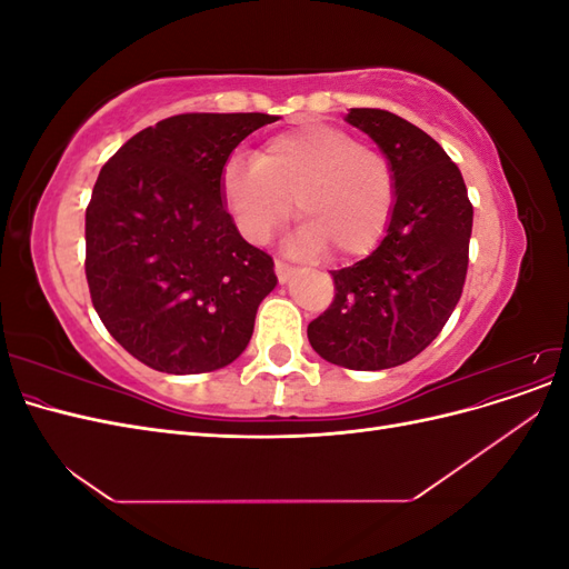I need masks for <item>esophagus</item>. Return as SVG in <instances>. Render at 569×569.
Listing matches in <instances>:
<instances>
[{
	"label": "esophagus",
	"instance_id": "1",
	"mask_svg": "<svg viewBox=\"0 0 569 569\" xmlns=\"http://www.w3.org/2000/svg\"><path fill=\"white\" fill-rule=\"evenodd\" d=\"M295 266L291 263H287V261H282V258H278V261H274V272H278V280L280 282H287L291 274H295Z\"/></svg>",
	"mask_w": 569,
	"mask_h": 569
}]
</instances>
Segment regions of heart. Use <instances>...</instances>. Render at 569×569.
I'll return each instance as SVG.
<instances>
[{
	"instance_id": "heart-1",
	"label": "heart",
	"mask_w": 569,
	"mask_h": 569,
	"mask_svg": "<svg viewBox=\"0 0 569 569\" xmlns=\"http://www.w3.org/2000/svg\"><path fill=\"white\" fill-rule=\"evenodd\" d=\"M220 192L249 242L266 244L295 211L303 220L297 247L339 258L370 253L393 213L396 178L382 149L339 126L306 123L272 134L253 159L232 157Z\"/></svg>"
}]
</instances>
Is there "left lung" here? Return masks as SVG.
<instances>
[{"label":"left lung","instance_id":"left-lung-1","mask_svg":"<svg viewBox=\"0 0 569 569\" xmlns=\"http://www.w3.org/2000/svg\"><path fill=\"white\" fill-rule=\"evenodd\" d=\"M347 120L387 153L396 203L380 247L332 270L335 299L308 341L335 366L385 370L422 353L460 301L472 203L458 166L418 126L385 109H351Z\"/></svg>","mask_w":569,"mask_h":569}]
</instances>
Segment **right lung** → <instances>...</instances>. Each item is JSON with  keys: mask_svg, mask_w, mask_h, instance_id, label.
I'll return each instance as SVG.
<instances>
[{"mask_svg": "<svg viewBox=\"0 0 569 569\" xmlns=\"http://www.w3.org/2000/svg\"><path fill=\"white\" fill-rule=\"evenodd\" d=\"M268 113H180L144 128L101 168L84 211L97 316L140 363L168 375L226 368L278 284L272 258L237 232L220 176Z\"/></svg>", "mask_w": 569, "mask_h": 569, "instance_id": "add662e5", "label": "right lung"}]
</instances>
